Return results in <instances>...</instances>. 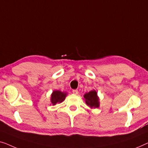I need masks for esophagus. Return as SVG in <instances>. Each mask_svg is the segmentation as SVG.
<instances>
[{
	"label": "esophagus",
	"mask_w": 148,
	"mask_h": 148,
	"mask_svg": "<svg viewBox=\"0 0 148 148\" xmlns=\"http://www.w3.org/2000/svg\"><path fill=\"white\" fill-rule=\"evenodd\" d=\"M72 92H73V94L77 95L78 93V90H76V89H74V90H72Z\"/></svg>",
	"instance_id": "34e87169"
}]
</instances>
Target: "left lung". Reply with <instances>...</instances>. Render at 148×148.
Instances as JSON below:
<instances>
[{
	"label": "left lung",
	"instance_id": "1",
	"mask_svg": "<svg viewBox=\"0 0 148 148\" xmlns=\"http://www.w3.org/2000/svg\"><path fill=\"white\" fill-rule=\"evenodd\" d=\"M86 105L91 108H98L99 107V98L95 90H91L86 93L84 96Z\"/></svg>",
	"mask_w": 148,
	"mask_h": 148
}]
</instances>
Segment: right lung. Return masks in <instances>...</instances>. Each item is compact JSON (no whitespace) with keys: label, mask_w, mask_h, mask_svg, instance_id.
<instances>
[{"label":"right lung","mask_w":148,"mask_h":148,"mask_svg":"<svg viewBox=\"0 0 148 148\" xmlns=\"http://www.w3.org/2000/svg\"><path fill=\"white\" fill-rule=\"evenodd\" d=\"M66 96V92H62L60 90H54L51 97V104L53 105H55L56 103H61L65 99Z\"/></svg>","instance_id":"add662e5"}]
</instances>
